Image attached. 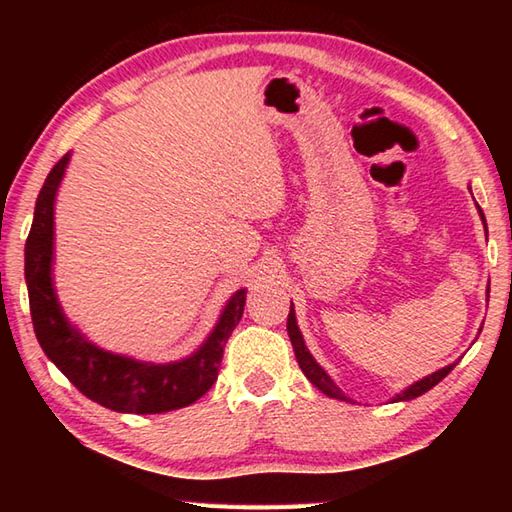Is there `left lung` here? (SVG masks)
Returning <instances> with one entry per match:
<instances>
[{
  "mask_svg": "<svg viewBox=\"0 0 512 512\" xmlns=\"http://www.w3.org/2000/svg\"><path fill=\"white\" fill-rule=\"evenodd\" d=\"M481 219H483V212L479 210ZM485 223V219H483ZM287 332H289V339H291V345H293V352H296V359H298V366L300 370L305 372V377L314 384L320 393H325L327 397H334V400H341V402H350V397H345V393L341 391L339 386L334 384V379L327 375V372L323 370V366L311 357V352L307 350L305 345V339H302V332L298 327V320H296V309H293V302H291V311H289V318H287ZM456 363H449V366L440 368L438 372H431V375L422 377L420 381H415V384H411L409 388H404L402 393H397L391 402H406V400H415V397L424 395L427 391H431L433 386L438 384V381H443L449 372L454 370Z\"/></svg>",
  "mask_w": 512,
  "mask_h": 512,
  "instance_id": "8db88e82",
  "label": "left lung"
}]
</instances>
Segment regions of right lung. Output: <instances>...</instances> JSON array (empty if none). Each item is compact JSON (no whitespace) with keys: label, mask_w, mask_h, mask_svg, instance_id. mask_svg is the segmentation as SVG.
<instances>
[{"label":"right lung","mask_w":512,"mask_h":512,"mask_svg":"<svg viewBox=\"0 0 512 512\" xmlns=\"http://www.w3.org/2000/svg\"><path fill=\"white\" fill-rule=\"evenodd\" d=\"M69 158L72 153H65L49 171L24 246L31 320L42 352L85 397L110 411L146 415L194 404L219 377L225 341L244 314L246 289L232 293L212 332L185 359L140 361L92 343L79 327L69 323L54 287V205Z\"/></svg>","instance_id":"add662e5"}]
</instances>
